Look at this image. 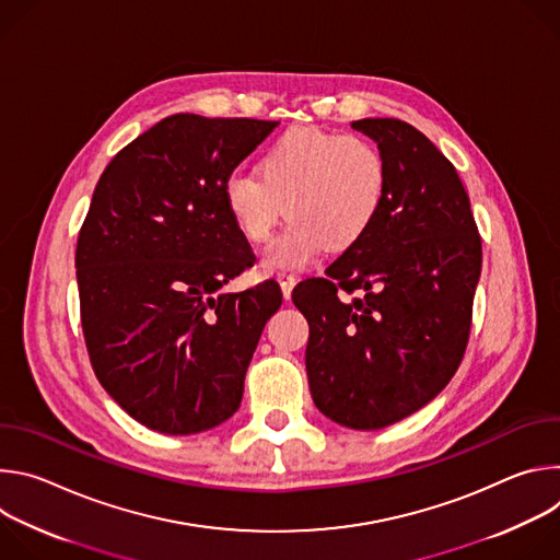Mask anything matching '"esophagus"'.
<instances>
[{"label":"esophagus","instance_id":"obj_1","mask_svg":"<svg viewBox=\"0 0 560 560\" xmlns=\"http://www.w3.org/2000/svg\"><path fill=\"white\" fill-rule=\"evenodd\" d=\"M277 281H279V285H281L283 299H290L292 288L296 285V277H294V275H290V272H279V275H277Z\"/></svg>","mask_w":560,"mask_h":560}]
</instances>
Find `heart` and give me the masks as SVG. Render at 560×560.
I'll use <instances>...</instances> for the list:
<instances>
[{"instance_id": "obj_1", "label": "heart", "mask_w": 560, "mask_h": 560, "mask_svg": "<svg viewBox=\"0 0 560 560\" xmlns=\"http://www.w3.org/2000/svg\"><path fill=\"white\" fill-rule=\"evenodd\" d=\"M389 171L381 148L359 135L299 126L264 152L257 173H236L223 199L236 230L264 244L277 223L288 228L266 250V270H299L359 246L387 199Z\"/></svg>"}]
</instances>
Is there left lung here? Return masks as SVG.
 Returning a JSON list of instances; mask_svg holds the SVG:
<instances>
[{
	"label": "left lung",
	"instance_id": "obj_1",
	"mask_svg": "<svg viewBox=\"0 0 560 560\" xmlns=\"http://www.w3.org/2000/svg\"><path fill=\"white\" fill-rule=\"evenodd\" d=\"M387 159L383 210L326 279L292 292L310 326L305 370L318 412L350 430H381L454 376L481 277V236L445 154L401 119H359ZM364 296L343 302L338 290Z\"/></svg>",
	"mask_w": 560,
	"mask_h": 560
}]
</instances>
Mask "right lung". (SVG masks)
I'll list each match as a JSON object with an SVG mask.
<instances>
[{"instance_id":"add662e5","label":"right lung","mask_w":560,"mask_h":560,"mask_svg":"<svg viewBox=\"0 0 560 560\" xmlns=\"http://www.w3.org/2000/svg\"><path fill=\"white\" fill-rule=\"evenodd\" d=\"M279 126L179 113L106 166L77 238V285L93 370L141 425L173 436L228 421L281 290L221 288L253 266L223 188Z\"/></svg>"}]
</instances>
